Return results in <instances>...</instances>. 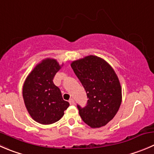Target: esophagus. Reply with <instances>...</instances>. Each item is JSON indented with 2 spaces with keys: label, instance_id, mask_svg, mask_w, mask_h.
<instances>
[{
  "label": "esophagus",
  "instance_id": "34e87169",
  "mask_svg": "<svg viewBox=\"0 0 154 154\" xmlns=\"http://www.w3.org/2000/svg\"><path fill=\"white\" fill-rule=\"evenodd\" d=\"M69 103H70V104H71V105H74V104H75L74 100L73 99V98H71V99L69 100Z\"/></svg>",
  "mask_w": 154,
  "mask_h": 154
}]
</instances>
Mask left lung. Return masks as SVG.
<instances>
[{
  "label": "left lung",
  "instance_id": "left-lung-1",
  "mask_svg": "<svg viewBox=\"0 0 154 154\" xmlns=\"http://www.w3.org/2000/svg\"><path fill=\"white\" fill-rule=\"evenodd\" d=\"M72 69L84 87L87 105H77L79 113L91 128H100L117 114L122 102V88L114 70L102 58L87 56L73 61Z\"/></svg>",
  "mask_w": 154,
  "mask_h": 154
}]
</instances>
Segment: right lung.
<instances>
[{"instance_id": "obj_1", "label": "right lung", "mask_w": 154, "mask_h": 154, "mask_svg": "<svg viewBox=\"0 0 154 154\" xmlns=\"http://www.w3.org/2000/svg\"><path fill=\"white\" fill-rule=\"evenodd\" d=\"M52 58L36 65L24 82L22 96L31 118L43 125L59 121L69 103L63 100L59 87L53 83L56 73L63 66Z\"/></svg>"}]
</instances>
